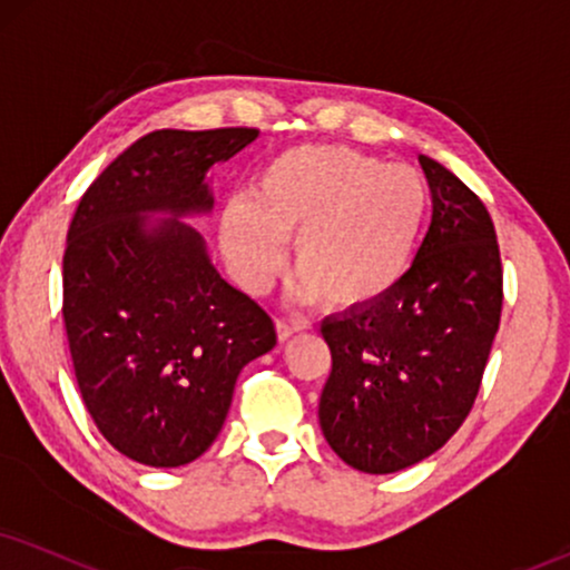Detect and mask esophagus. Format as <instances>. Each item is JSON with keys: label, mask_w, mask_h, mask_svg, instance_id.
Masks as SVG:
<instances>
[{"label": "esophagus", "mask_w": 570, "mask_h": 570, "mask_svg": "<svg viewBox=\"0 0 570 570\" xmlns=\"http://www.w3.org/2000/svg\"><path fill=\"white\" fill-rule=\"evenodd\" d=\"M274 327H277V338L279 341H291L293 335H298L304 325L301 322H293V320H277L274 322Z\"/></svg>", "instance_id": "34e87169"}]
</instances>
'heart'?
Returning <instances> with one entry per match:
<instances>
[{"label":"heart","instance_id":"1","mask_svg":"<svg viewBox=\"0 0 570 570\" xmlns=\"http://www.w3.org/2000/svg\"><path fill=\"white\" fill-rule=\"evenodd\" d=\"M428 203L417 168L385 166L343 145L291 147L258 171L250 200L227 203L219 245L237 283L258 296L293 240L291 296L362 312L402 283Z\"/></svg>","mask_w":570,"mask_h":570}]
</instances>
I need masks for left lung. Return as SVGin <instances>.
<instances>
[{"label": "left lung", "instance_id": "left-lung-1", "mask_svg": "<svg viewBox=\"0 0 570 570\" xmlns=\"http://www.w3.org/2000/svg\"><path fill=\"white\" fill-rule=\"evenodd\" d=\"M433 216L406 274L375 306L322 322L333 372L320 428L346 465L385 475L439 452L479 396L500 330L502 264L491 216L420 156Z\"/></svg>", "mask_w": 570, "mask_h": 570}]
</instances>
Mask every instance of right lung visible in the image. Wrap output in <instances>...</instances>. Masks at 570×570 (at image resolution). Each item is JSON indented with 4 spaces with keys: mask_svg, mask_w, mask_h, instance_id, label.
<instances>
[{
    "mask_svg": "<svg viewBox=\"0 0 570 570\" xmlns=\"http://www.w3.org/2000/svg\"><path fill=\"white\" fill-rule=\"evenodd\" d=\"M256 129H160L126 147L76 208L62 320L83 404L124 456L198 460L227 420L237 375L274 348L262 306L232 287L189 219L214 208L208 171Z\"/></svg>",
    "mask_w": 570,
    "mask_h": 570,
    "instance_id": "add662e5",
    "label": "right lung"
}]
</instances>
